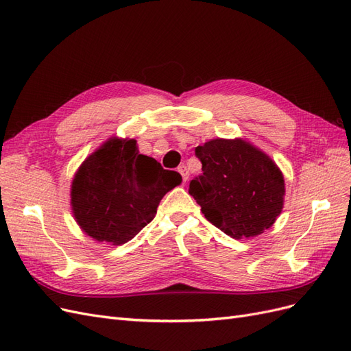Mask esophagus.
<instances>
[{
    "label": "esophagus",
    "instance_id": "34e87169",
    "mask_svg": "<svg viewBox=\"0 0 351 351\" xmlns=\"http://www.w3.org/2000/svg\"><path fill=\"white\" fill-rule=\"evenodd\" d=\"M178 173L182 174L183 182H186V180L189 178V169H187V167H186V165H180V167H178Z\"/></svg>",
    "mask_w": 351,
    "mask_h": 351
}]
</instances>
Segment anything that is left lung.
I'll use <instances>...</instances> for the list:
<instances>
[{
	"instance_id": "left-lung-1",
	"label": "left lung",
	"mask_w": 351,
	"mask_h": 351,
	"mask_svg": "<svg viewBox=\"0 0 351 351\" xmlns=\"http://www.w3.org/2000/svg\"><path fill=\"white\" fill-rule=\"evenodd\" d=\"M202 174L189 186L205 218L232 239L254 237L281 214L284 177L272 159L241 139L197 146Z\"/></svg>"
}]
</instances>
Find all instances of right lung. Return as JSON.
Masks as SVG:
<instances>
[{"mask_svg": "<svg viewBox=\"0 0 351 351\" xmlns=\"http://www.w3.org/2000/svg\"><path fill=\"white\" fill-rule=\"evenodd\" d=\"M180 183L177 171L139 154L134 139H110L74 176L73 214L88 236L119 246L149 224L164 195Z\"/></svg>", "mask_w": 351, "mask_h": 351, "instance_id": "right-lung-1", "label": "right lung"}]
</instances>
